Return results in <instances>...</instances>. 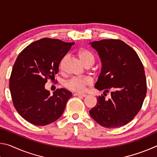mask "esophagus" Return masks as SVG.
<instances>
[{
    "label": "esophagus",
    "instance_id": "obj_1",
    "mask_svg": "<svg viewBox=\"0 0 157 157\" xmlns=\"http://www.w3.org/2000/svg\"><path fill=\"white\" fill-rule=\"evenodd\" d=\"M73 95H75V96H81V97H86L87 95L85 94H79V93H75Z\"/></svg>",
    "mask_w": 157,
    "mask_h": 157
}]
</instances>
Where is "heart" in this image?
Segmentation results:
<instances>
[{
    "label": "heart",
    "instance_id": "heart-1",
    "mask_svg": "<svg viewBox=\"0 0 157 157\" xmlns=\"http://www.w3.org/2000/svg\"><path fill=\"white\" fill-rule=\"evenodd\" d=\"M78 56L82 63L86 66L90 67L95 63V57L94 53L86 48H82L78 51ZM66 58V56L62 60L60 63V67H62V63ZM93 79L88 76L80 77V78H73L66 82L65 86L71 91L82 92L84 91L85 87L91 84Z\"/></svg>",
    "mask_w": 157,
    "mask_h": 157
}]
</instances>
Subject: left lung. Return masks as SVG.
<instances>
[{
	"instance_id": "obj_1",
	"label": "left lung",
	"mask_w": 157,
	"mask_h": 157,
	"mask_svg": "<svg viewBox=\"0 0 157 157\" xmlns=\"http://www.w3.org/2000/svg\"><path fill=\"white\" fill-rule=\"evenodd\" d=\"M91 44L102 62L95 87L106 93L111 90V97L107 100L102 94L98 96L90 115L107 128L125 125L139 113L147 93L143 63L136 51L119 39H102Z\"/></svg>"
}]
</instances>
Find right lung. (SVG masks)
Listing matches in <instances>:
<instances>
[{
    "mask_svg": "<svg viewBox=\"0 0 157 157\" xmlns=\"http://www.w3.org/2000/svg\"><path fill=\"white\" fill-rule=\"evenodd\" d=\"M73 44L43 38L28 45L16 59L9 84L12 100L17 112L30 123L46 125L62 115L72 94L58 89L50 95L45 84L55 79L61 61Z\"/></svg>",
    "mask_w": 157,
    "mask_h": 157,
    "instance_id": "obj_1",
    "label": "right lung"
}]
</instances>
